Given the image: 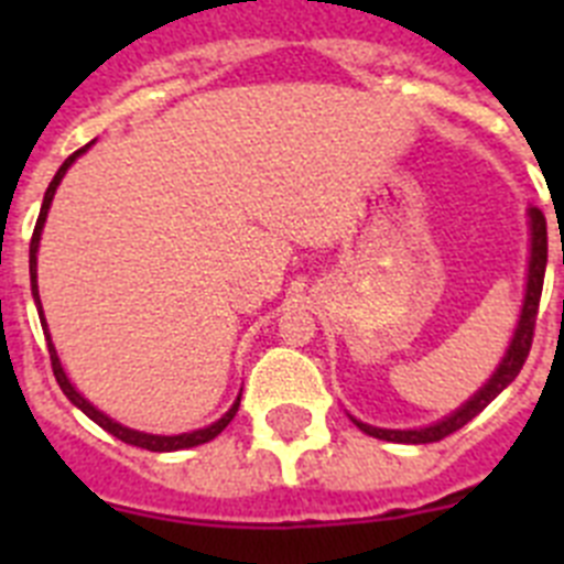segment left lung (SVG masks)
<instances>
[{"label":"left lung","instance_id":"obj_1","mask_svg":"<svg viewBox=\"0 0 564 564\" xmlns=\"http://www.w3.org/2000/svg\"><path fill=\"white\" fill-rule=\"evenodd\" d=\"M528 226H531V257H528V282H525V299H522L520 322L514 327V336L508 341V350L502 356V361L497 364V370L491 372L486 383L475 395L468 398L466 403H460L455 412H449L441 421L430 423V426H421V430H381V426H370V423L358 421L350 415V421L356 423L364 435L378 437V441L390 443H435L443 441L452 432L463 430L471 417L480 415L488 403L495 401L508 383L520 376L522 364H525L528 350H531V338H534V325H536V311H540V296H542V282H545V265H547V226L545 217H542L540 208H528ZM564 262V257H562Z\"/></svg>","mask_w":564,"mask_h":564}]
</instances>
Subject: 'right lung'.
<instances>
[{
	"instance_id": "right-lung-1",
	"label": "right lung",
	"mask_w": 564,
	"mask_h": 564,
	"mask_svg": "<svg viewBox=\"0 0 564 564\" xmlns=\"http://www.w3.org/2000/svg\"><path fill=\"white\" fill-rule=\"evenodd\" d=\"M93 147V143H87L84 149H78V152H73L67 158V161L62 163V169L56 172V177L50 181L47 192H44V203H42V212H39V220H36V228H33V239H30V291H33V302H36V311H39V318H42V330H44V338H47V350H50V361H53V376H56L58 387H62L64 395L69 398V401L76 403L78 410L84 412V415L89 417V421H96L101 430H107L109 435H115L118 441L129 443V446H141V449H149V452H177V449H192V446H200V443H208L214 441V437L220 435L223 430H226L228 423L234 421V415H237L239 410V395L237 401L231 403V410L226 412V415L220 417V421H214L212 426H206V430H194V432H183V435H149V432H138V430H129V426H123V423L112 421L109 415H104L101 410H96L93 403L87 401V398L82 395V392L69 383L67 372H64L62 361H58V352H56V344H53V338H50V330H47V322H44V311H42V299H39V282H36V253H39V239H42V231H44V220H47V212H50V203H53V194H56L58 183H62V177L67 174V169L73 166V163L82 158L87 149Z\"/></svg>"
}]
</instances>
